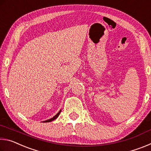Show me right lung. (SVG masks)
I'll return each instance as SVG.
<instances>
[{
    "label": "right lung",
    "mask_w": 151,
    "mask_h": 151,
    "mask_svg": "<svg viewBox=\"0 0 151 151\" xmlns=\"http://www.w3.org/2000/svg\"><path fill=\"white\" fill-rule=\"evenodd\" d=\"M60 112H61V110H60L59 111H58V113L56 114L55 116H54L52 117V118H51V119H48V120H46V121H43V122H51V121H54V120H55L57 118V117L59 116V114H60Z\"/></svg>",
    "instance_id": "obj_1"
}]
</instances>
